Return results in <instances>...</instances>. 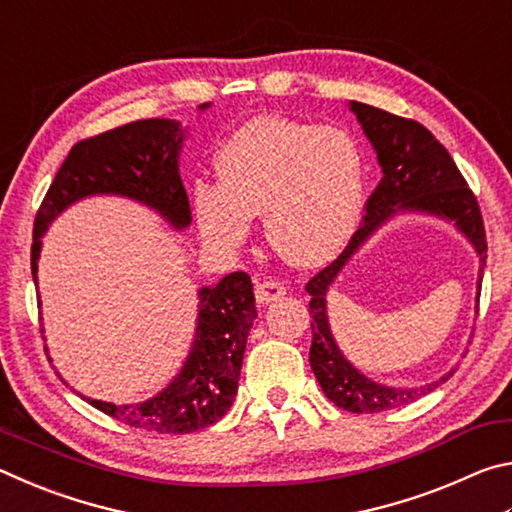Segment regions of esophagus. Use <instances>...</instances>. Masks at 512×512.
<instances>
[{"label": "esophagus", "instance_id": "1", "mask_svg": "<svg viewBox=\"0 0 512 512\" xmlns=\"http://www.w3.org/2000/svg\"><path fill=\"white\" fill-rule=\"evenodd\" d=\"M255 296L259 305H268V302H275L282 296H287V287L277 280H264L255 287Z\"/></svg>", "mask_w": 512, "mask_h": 512}]
</instances>
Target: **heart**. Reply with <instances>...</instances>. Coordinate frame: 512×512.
Here are the masks:
<instances>
[{"mask_svg":"<svg viewBox=\"0 0 512 512\" xmlns=\"http://www.w3.org/2000/svg\"><path fill=\"white\" fill-rule=\"evenodd\" d=\"M219 185H194L198 228L237 248L262 212L266 237L289 262L314 266L339 253L357 228L363 151L341 126L259 117L232 133L216 155Z\"/></svg>","mask_w":512,"mask_h":512,"instance_id":"1","label":"heart"}]
</instances>
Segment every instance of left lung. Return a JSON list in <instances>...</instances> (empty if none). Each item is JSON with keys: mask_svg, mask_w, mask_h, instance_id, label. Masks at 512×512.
<instances>
[{"mask_svg": "<svg viewBox=\"0 0 512 512\" xmlns=\"http://www.w3.org/2000/svg\"><path fill=\"white\" fill-rule=\"evenodd\" d=\"M350 110L357 115L363 133H366L372 149H375L384 176H381L375 192L370 194L366 216H363L361 228L352 235L350 244L345 246L343 253L332 264L325 266L323 271L307 282L305 289L311 296L309 363L327 400L334 402L339 409L350 413H381L431 393L433 388L445 384L454 375V370L420 388H393L377 384V381L368 379L363 372L354 368L343 357L332 336V329H329L325 298L336 275L348 264V259L366 244L372 232L397 212H424L452 221L481 259L479 282H476L479 289L488 241H485L483 216L476 196L467 187L452 155L427 128L413 119L372 108L368 103L350 101ZM476 302H479V298H476Z\"/></svg>", "mask_w": 512, "mask_h": 512, "instance_id": "left-lung-1", "label": "left lung"}]
</instances>
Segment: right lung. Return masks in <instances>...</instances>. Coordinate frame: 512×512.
Segmentation results:
<instances>
[{"label":"right lung","mask_w":512,"mask_h":512,"mask_svg":"<svg viewBox=\"0 0 512 512\" xmlns=\"http://www.w3.org/2000/svg\"><path fill=\"white\" fill-rule=\"evenodd\" d=\"M180 146L183 131L173 119L131 121L76 142L33 223V282L38 284L40 237L60 212L85 196L133 198L160 212L176 230L187 228L192 210L178 171ZM198 298L192 350L167 388L140 404L83 400L128 427L155 433H192L219 422L235 402L248 332L257 318L253 282L244 271L230 273L214 287H203Z\"/></svg>","instance_id":"right-lung-1"}]
</instances>
